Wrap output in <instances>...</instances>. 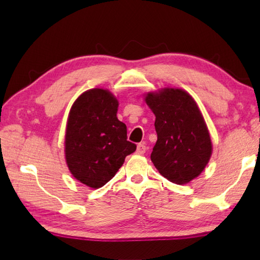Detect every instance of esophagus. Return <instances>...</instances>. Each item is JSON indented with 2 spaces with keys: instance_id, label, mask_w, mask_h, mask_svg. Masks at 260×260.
<instances>
[{
  "instance_id": "obj_1",
  "label": "esophagus",
  "mask_w": 260,
  "mask_h": 260,
  "mask_svg": "<svg viewBox=\"0 0 260 260\" xmlns=\"http://www.w3.org/2000/svg\"><path fill=\"white\" fill-rule=\"evenodd\" d=\"M136 152H137V154H144L146 152V146L144 144H142V143H140V144L137 145Z\"/></svg>"
}]
</instances>
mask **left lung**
<instances>
[{"label":"left lung","mask_w":260,"mask_h":260,"mask_svg":"<svg viewBox=\"0 0 260 260\" xmlns=\"http://www.w3.org/2000/svg\"><path fill=\"white\" fill-rule=\"evenodd\" d=\"M145 102L155 115L156 144L151 159L158 172L175 184L201 174L212 154L206 121L194 99L179 88L148 92Z\"/></svg>","instance_id":"left-lung-1"}]
</instances>
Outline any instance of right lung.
I'll use <instances>...</instances> for the list:
<instances>
[{
	"instance_id": "obj_1",
	"label": "right lung",
	"mask_w": 260,
	"mask_h": 260,
	"mask_svg": "<svg viewBox=\"0 0 260 260\" xmlns=\"http://www.w3.org/2000/svg\"><path fill=\"white\" fill-rule=\"evenodd\" d=\"M118 101L102 88L85 91L70 109L64 154L75 179L92 189L112 180L125 157L136 150L117 116Z\"/></svg>"
}]
</instances>
